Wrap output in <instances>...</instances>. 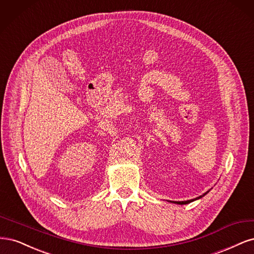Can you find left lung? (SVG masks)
Listing matches in <instances>:
<instances>
[{"instance_id":"obj_1","label":"left lung","mask_w":254,"mask_h":254,"mask_svg":"<svg viewBox=\"0 0 254 254\" xmlns=\"http://www.w3.org/2000/svg\"><path fill=\"white\" fill-rule=\"evenodd\" d=\"M210 191V190H209ZM209 191H207L206 193H203L202 195H200V196H198V197H196V198H193V199H190V200H184V201H174V200H168V201H170V202H172V203H177V204H187V203H190V202H192V201H194V200H197V199H199V198H201L202 196H204L206 195Z\"/></svg>"}]
</instances>
